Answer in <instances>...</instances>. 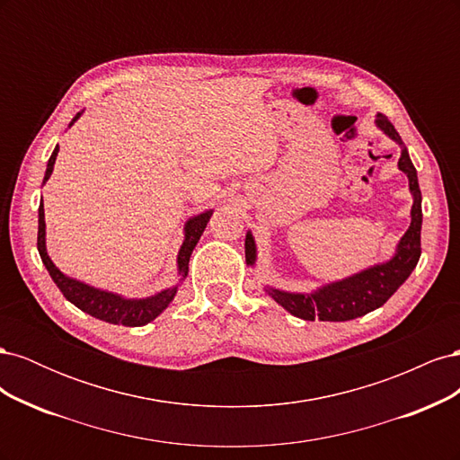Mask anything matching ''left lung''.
I'll use <instances>...</instances> for the list:
<instances>
[{"mask_svg":"<svg viewBox=\"0 0 460 460\" xmlns=\"http://www.w3.org/2000/svg\"><path fill=\"white\" fill-rule=\"evenodd\" d=\"M376 128L382 130L389 140H394L401 147L399 171L409 178V191L412 196L411 207V225L402 238L397 242L394 255L370 264V267L358 270L341 280H333L318 286L311 291H288L280 288L264 286V291L282 307L303 320H323V323H345L363 316L392 297L401 284L407 280L420 259V230H422V193L419 186V176L409 157L407 146L402 144L399 132L385 115H376ZM245 262L247 267L255 269L257 264V243L252 230L245 234Z\"/></svg>","mask_w":460,"mask_h":460,"instance_id":"8db88e82","label":"left lung"}]
</instances>
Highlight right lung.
<instances>
[{"instance_id":"1","label":"right lung","mask_w":460,"mask_h":460,"mask_svg":"<svg viewBox=\"0 0 460 460\" xmlns=\"http://www.w3.org/2000/svg\"><path fill=\"white\" fill-rule=\"evenodd\" d=\"M82 113H84V111H80V113L75 115L71 124H68V128H71L73 124L82 117ZM58 153H59V146H55L51 157L48 161L44 182H41V186L48 182L51 172H53V164H55V159H58ZM211 217H213V208H208V211L193 215L186 220L184 240H182V245H180L178 255H176L178 284H174L171 288H164V289L157 291V294L147 296V297H124L120 294H115V291L102 289V288L90 286L86 282H80V280H76V278L66 276L65 272H61L58 267H55V262L51 261V257L48 253V247H46L44 199H40V208H38V252H40L41 262H44V267L48 269V272L51 276V280L58 284V288L61 289V294L66 297V301L76 305L80 311H84L109 324L146 326L147 323H151V320H155L166 307H169L174 296L178 294V288L182 286V282L188 278L190 257L193 253V249H196L203 230L207 228V222Z\"/></svg>"}]
</instances>
